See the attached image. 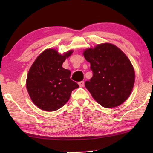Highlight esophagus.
<instances>
[{"mask_svg": "<svg viewBox=\"0 0 153 153\" xmlns=\"http://www.w3.org/2000/svg\"><path fill=\"white\" fill-rule=\"evenodd\" d=\"M78 84L79 85L80 87H83L84 86V81H81L78 82Z\"/></svg>", "mask_w": 153, "mask_h": 153, "instance_id": "obj_1", "label": "esophagus"}]
</instances>
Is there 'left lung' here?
I'll return each instance as SVG.
<instances>
[{
	"label": "left lung",
	"instance_id": "8db88e82",
	"mask_svg": "<svg viewBox=\"0 0 153 153\" xmlns=\"http://www.w3.org/2000/svg\"><path fill=\"white\" fill-rule=\"evenodd\" d=\"M83 54L93 72L85 86L96 101L105 108L125 102L132 91L135 72L123 52L112 44L103 43L86 49Z\"/></svg>",
	"mask_w": 153,
	"mask_h": 153
}]
</instances>
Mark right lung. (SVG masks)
<instances>
[{
  "label": "right lung",
  "mask_w": 153,
  "mask_h": 153,
  "mask_svg": "<svg viewBox=\"0 0 153 153\" xmlns=\"http://www.w3.org/2000/svg\"><path fill=\"white\" fill-rule=\"evenodd\" d=\"M55 49L48 48L38 56L27 74L26 88L32 102L40 109L55 111L68 101L71 92L79 85L70 79L71 71L62 67L66 58Z\"/></svg>",
  "instance_id": "add662e5"
}]
</instances>
